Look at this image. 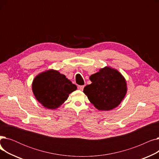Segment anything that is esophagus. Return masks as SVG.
Returning a JSON list of instances; mask_svg holds the SVG:
<instances>
[{
  "instance_id": "esophagus-1",
  "label": "esophagus",
  "mask_w": 159,
  "mask_h": 159,
  "mask_svg": "<svg viewBox=\"0 0 159 159\" xmlns=\"http://www.w3.org/2000/svg\"><path fill=\"white\" fill-rule=\"evenodd\" d=\"M84 86H78V87H77V88L81 91L84 89Z\"/></svg>"
}]
</instances>
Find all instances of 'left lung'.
I'll return each mask as SVG.
<instances>
[{
	"instance_id": "1",
	"label": "left lung",
	"mask_w": 159,
	"mask_h": 159,
	"mask_svg": "<svg viewBox=\"0 0 159 159\" xmlns=\"http://www.w3.org/2000/svg\"><path fill=\"white\" fill-rule=\"evenodd\" d=\"M91 84L84 88L89 101L101 111L117 107L127 92L126 82L116 70L105 67L89 77Z\"/></svg>"
}]
</instances>
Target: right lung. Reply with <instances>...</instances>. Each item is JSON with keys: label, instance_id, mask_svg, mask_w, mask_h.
I'll use <instances>...</instances> for the list:
<instances>
[{"label": "right lung", "instance_id": "right-lung-1", "mask_svg": "<svg viewBox=\"0 0 159 159\" xmlns=\"http://www.w3.org/2000/svg\"><path fill=\"white\" fill-rule=\"evenodd\" d=\"M76 89V85L72 84L64 75L53 70L40 73L32 83L33 92L37 101L51 110L61 106Z\"/></svg>", "mask_w": 159, "mask_h": 159}]
</instances>
